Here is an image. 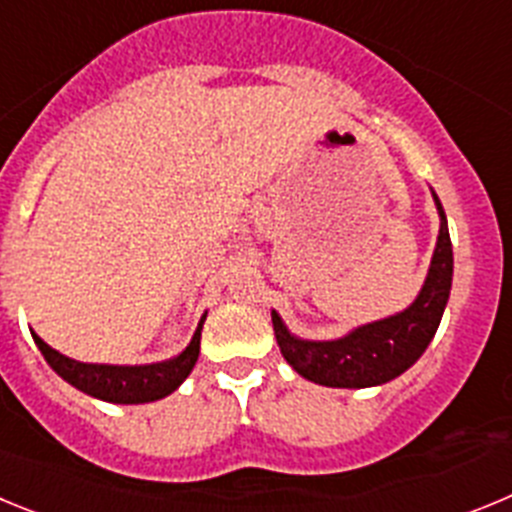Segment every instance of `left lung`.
Masks as SVG:
<instances>
[{
    "instance_id": "8db88e82",
    "label": "left lung",
    "mask_w": 512,
    "mask_h": 512,
    "mask_svg": "<svg viewBox=\"0 0 512 512\" xmlns=\"http://www.w3.org/2000/svg\"><path fill=\"white\" fill-rule=\"evenodd\" d=\"M431 194L436 202L438 220H441L436 251H433L431 266H428L418 297L405 310L395 312L390 318L359 325V328L348 330L346 336L330 338V341H310V338L295 336L284 325L282 315L271 310L279 351L287 364L307 382L341 387V390L379 387V384L400 377L402 372H408L410 366L423 356L428 343L433 341L451 295L454 251H451L446 212H443L438 194Z\"/></svg>"
}]
</instances>
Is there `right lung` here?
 Returning a JSON list of instances; mask_svg holds the SVG:
<instances>
[{
    "mask_svg": "<svg viewBox=\"0 0 512 512\" xmlns=\"http://www.w3.org/2000/svg\"><path fill=\"white\" fill-rule=\"evenodd\" d=\"M205 318L207 312L202 315L192 341H189V346L184 348L182 354L169 361H161V364L146 366L87 364V361H76L69 359V356H63L61 351L48 346L38 333H33V338L35 346L40 348V354L45 356V361H48L53 372L63 382H69L71 387L84 392V395L97 397V400L104 402H115V405H143V402H156L169 397L189 377V372L197 364V356H200V338Z\"/></svg>",
    "mask_w": 512,
    "mask_h": 512,
    "instance_id": "add662e5",
    "label": "right lung"
}]
</instances>
